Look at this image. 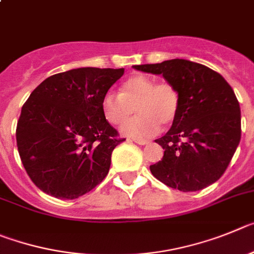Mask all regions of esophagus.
I'll use <instances>...</instances> for the list:
<instances>
[{
  "label": "esophagus",
  "instance_id": "obj_1",
  "mask_svg": "<svg viewBox=\"0 0 254 254\" xmlns=\"http://www.w3.org/2000/svg\"><path fill=\"white\" fill-rule=\"evenodd\" d=\"M132 141L136 144H139V145H145V144H148L149 141L148 140H144V139H132Z\"/></svg>",
  "mask_w": 254,
  "mask_h": 254
}]
</instances>
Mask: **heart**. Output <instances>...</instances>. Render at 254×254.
<instances>
[{
	"label": "heart",
	"mask_w": 254,
	"mask_h": 254,
	"mask_svg": "<svg viewBox=\"0 0 254 254\" xmlns=\"http://www.w3.org/2000/svg\"><path fill=\"white\" fill-rule=\"evenodd\" d=\"M181 97L177 88L166 81L144 74L125 79L119 93L109 91L101 101L102 114L111 125H122L136 110L135 119L122 127L124 135L132 138H150L161 129V124L170 125L180 111Z\"/></svg>",
	"instance_id": "b5f03b06"
}]
</instances>
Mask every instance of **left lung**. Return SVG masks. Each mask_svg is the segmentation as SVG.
Returning a JSON list of instances; mask_svg holds the SVG:
<instances>
[{"mask_svg":"<svg viewBox=\"0 0 254 254\" xmlns=\"http://www.w3.org/2000/svg\"><path fill=\"white\" fill-rule=\"evenodd\" d=\"M134 68L162 74L181 97L171 129L155 139L164 154L162 161L149 167L152 175L184 192L218 181L241 141V107L229 83L215 70L186 59Z\"/></svg>","mask_w":254,"mask_h":254,"instance_id":"left-lung-1","label":"left lung"}]
</instances>
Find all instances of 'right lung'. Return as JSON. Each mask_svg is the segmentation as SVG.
<instances>
[{"label": "right lung", "instance_id": "add662e5", "mask_svg": "<svg viewBox=\"0 0 254 254\" xmlns=\"http://www.w3.org/2000/svg\"><path fill=\"white\" fill-rule=\"evenodd\" d=\"M124 68H77L48 77L21 109L16 141L26 173L43 192L73 200L107 176L119 138L102 114L105 93Z\"/></svg>", "mask_w": 254, "mask_h": 254}]
</instances>
